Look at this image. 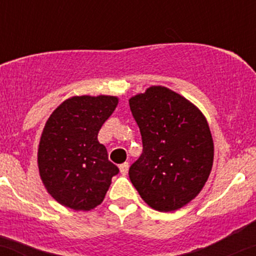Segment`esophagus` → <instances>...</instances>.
I'll return each mask as SVG.
<instances>
[{"label": "esophagus", "instance_id": "esophagus-1", "mask_svg": "<svg viewBox=\"0 0 256 256\" xmlns=\"http://www.w3.org/2000/svg\"><path fill=\"white\" fill-rule=\"evenodd\" d=\"M119 169H120V172H122V175L125 176L128 171V162H124V164L120 165Z\"/></svg>", "mask_w": 256, "mask_h": 256}]
</instances>
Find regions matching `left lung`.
Instances as JSON below:
<instances>
[{
  "mask_svg": "<svg viewBox=\"0 0 256 256\" xmlns=\"http://www.w3.org/2000/svg\"><path fill=\"white\" fill-rule=\"evenodd\" d=\"M143 152L128 170L141 198L153 209L186 206L204 187L214 162V142L203 113L164 86L128 100Z\"/></svg>",
  "mask_w": 256,
  "mask_h": 256,
  "instance_id": "1",
  "label": "left lung"
}]
</instances>
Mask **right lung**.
Returning <instances> with one entry per match:
<instances>
[{"instance_id": "obj_1", "label": "right lung", "mask_w": 256, "mask_h": 256, "mask_svg": "<svg viewBox=\"0 0 256 256\" xmlns=\"http://www.w3.org/2000/svg\"><path fill=\"white\" fill-rule=\"evenodd\" d=\"M118 97L75 96L50 114L38 152L42 184L58 203L78 212L100 206L119 172L98 132L116 108Z\"/></svg>"}]
</instances>
